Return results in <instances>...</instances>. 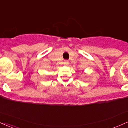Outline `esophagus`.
<instances>
[{
    "instance_id": "obj_1",
    "label": "esophagus",
    "mask_w": 128,
    "mask_h": 128,
    "mask_svg": "<svg viewBox=\"0 0 128 128\" xmlns=\"http://www.w3.org/2000/svg\"><path fill=\"white\" fill-rule=\"evenodd\" d=\"M64 63H65L66 65H67V64H68V61H67V60H65V61H64Z\"/></svg>"
}]
</instances>
